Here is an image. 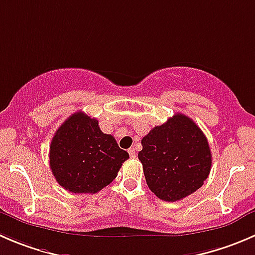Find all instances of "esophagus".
<instances>
[{
  "instance_id": "34e87169",
  "label": "esophagus",
  "mask_w": 255,
  "mask_h": 255,
  "mask_svg": "<svg viewBox=\"0 0 255 255\" xmlns=\"http://www.w3.org/2000/svg\"><path fill=\"white\" fill-rule=\"evenodd\" d=\"M128 153H129V155L132 158H134L135 154H137V153H135V150H134V148H129V149H128Z\"/></svg>"
}]
</instances>
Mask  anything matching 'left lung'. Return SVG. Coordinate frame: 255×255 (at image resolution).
<instances>
[{"mask_svg": "<svg viewBox=\"0 0 255 255\" xmlns=\"http://www.w3.org/2000/svg\"><path fill=\"white\" fill-rule=\"evenodd\" d=\"M138 158L145 182L165 202H175L194 193L208 178L212 153L201 128L182 113L153 128L142 138Z\"/></svg>", "mask_w": 255, "mask_h": 255, "instance_id": "obj_1", "label": "left lung"}]
</instances>
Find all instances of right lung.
Segmentation results:
<instances>
[{
  "mask_svg": "<svg viewBox=\"0 0 255 255\" xmlns=\"http://www.w3.org/2000/svg\"><path fill=\"white\" fill-rule=\"evenodd\" d=\"M129 158L98 121L76 112L56 130L49 145V167L59 185L72 193H97Z\"/></svg>",
  "mask_w": 255,
  "mask_h": 255,
  "instance_id": "1",
  "label": "right lung"
}]
</instances>
